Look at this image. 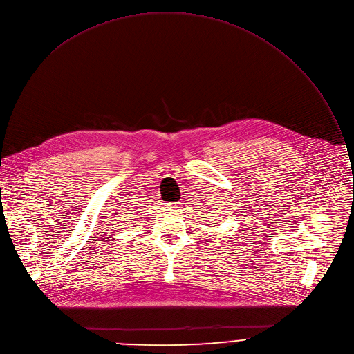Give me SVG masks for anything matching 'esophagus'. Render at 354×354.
Listing matches in <instances>:
<instances>
[{"label":"esophagus","instance_id":"34e87169","mask_svg":"<svg viewBox=\"0 0 354 354\" xmlns=\"http://www.w3.org/2000/svg\"><path fill=\"white\" fill-rule=\"evenodd\" d=\"M168 207L169 209H178L179 207V203L176 202V203H168Z\"/></svg>","mask_w":354,"mask_h":354}]
</instances>
